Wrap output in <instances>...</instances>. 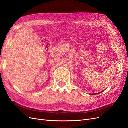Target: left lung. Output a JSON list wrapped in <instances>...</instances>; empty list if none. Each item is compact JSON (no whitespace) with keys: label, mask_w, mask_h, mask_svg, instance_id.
I'll return each instance as SVG.
<instances>
[{"label":"left lung","mask_w":128,"mask_h":128,"mask_svg":"<svg viewBox=\"0 0 128 128\" xmlns=\"http://www.w3.org/2000/svg\"><path fill=\"white\" fill-rule=\"evenodd\" d=\"M100 94V93H98V94Z\"/></svg>","instance_id":"obj_1"}]
</instances>
